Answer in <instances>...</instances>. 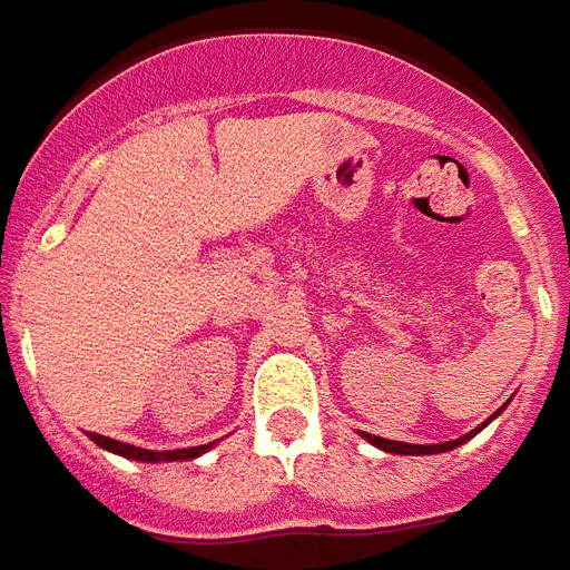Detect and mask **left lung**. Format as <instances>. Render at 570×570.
Masks as SVG:
<instances>
[{
	"instance_id": "8db88e82",
	"label": "left lung",
	"mask_w": 570,
	"mask_h": 570,
	"mask_svg": "<svg viewBox=\"0 0 570 570\" xmlns=\"http://www.w3.org/2000/svg\"><path fill=\"white\" fill-rule=\"evenodd\" d=\"M489 424V421H485ZM485 424H480L478 430H483ZM474 430V433H478ZM474 433H469V436H460V439H453V442H445V445H410V442H392V439H383V436H372V433H363L372 445L383 448V451H390V453H410V456H415V453H445V451H453V448H460L462 442H469Z\"/></svg>"
}]
</instances>
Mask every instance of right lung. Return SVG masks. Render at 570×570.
Instances as JSON below:
<instances>
[{
  "instance_id": "1",
  "label": "right lung",
  "mask_w": 570,
  "mask_h": 570,
  "mask_svg": "<svg viewBox=\"0 0 570 570\" xmlns=\"http://www.w3.org/2000/svg\"><path fill=\"white\" fill-rule=\"evenodd\" d=\"M90 439L105 451H114L119 456H128V460H140V462H175V460H196L198 453H205L207 448L213 445H198V448H184V451H146V448H134L125 445V442H117L110 436H99V433H90Z\"/></svg>"
}]
</instances>
